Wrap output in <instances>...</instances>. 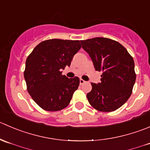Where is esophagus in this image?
Masks as SVG:
<instances>
[{
    "mask_svg": "<svg viewBox=\"0 0 150 150\" xmlns=\"http://www.w3.org/2000/svg\"><path fill=\"white\" fill-rule=\"evenodd\" d=\"M85 82H86L85 81H84V80H83V79H80V80H79V84H81H81H84V83H85Z\"/></svg>",
    "mask_w": 150,
    "mask_h": 150,
    "instance_id": "1",
    "label": "esophagus"
}]
</instances>
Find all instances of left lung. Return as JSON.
Segmentation results:
<instances>
[{
	"mask_svg": "<svg viewBox=\"0 0 150 150\" xmlns=\"http://www.w3.org/2000/svg\"><path fill=\"white\" fill-rule=\"evenodd\" d=\"M81 44L96 70L103 71L100 83H91L89 103L100 112L117 110L128 100L136 81L133 57L122 44L110 38L97 37Z\"/></svg>",
	"mask_w": 150,
	"mask_h": 150,
	"instance_id": "obj_1",
	"label": "left lung"
}]
</instances>
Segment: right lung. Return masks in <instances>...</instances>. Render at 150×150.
<instances>
[{
    "instance_id": "obj_1",
    "label": "right lung",
    "mask_w": 150,
    "mask_h": 150,
    "mask_svg": "<svg viewBox=\"0 0 150 150\" xmlns=\"http://www.w3.org/2000/svg\"><path fill=\"white\" fill-rule=\"evenodd\" d=\"M81 48L78 40L49 39L34 48L27 57L24 77L33 100L44 110L56 112L66 108L79 85V79L62 75Z\"/></svg>"
}]
</instances>
